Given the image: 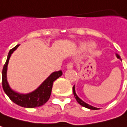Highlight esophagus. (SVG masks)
Segmentation results:
<instances>
[{"label":"esophagus","instance_id":"obj_1","mask_svg":"<svg viewBox=\"0 0 127 127\" xmlns=\"http://www.w3.org/2000/svg\"><path fill=\"white\" fill-rule=\"evenodd\" d=\"M73 67V63L72 62H70L68 63L67 64V69H72Z\"/></svg>","mask_w":127,"mask_h":127}]
</instances>
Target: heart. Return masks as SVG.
Returning <instances> with one entry per match:
<instances>
[{
  "instance_id": "obj_1",
  "label": "heart",
  "mask_w": 127,
  "mask_h": 127,
  "mask_svg": "<svg viewBox=\"0 0 127 127\" xmlns=\"http://www.w3.org/2000/svg\"><path fill=\"white\" fill-rule=\"evenodd\" d=\"M86 46H87V43H81V45H80V49H81V50H83V49H84L86 48ZM95 49H96V44H95V43H91L89 44V46H88L87 51L89 52H90V53H92V52H93L95 50Z\"/></svg>"
}]
</instances>
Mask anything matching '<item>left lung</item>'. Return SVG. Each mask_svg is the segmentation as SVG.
Wrapping results in <instances>:
<instances>
[{"instance_id":"obj_1","label":"left lung","mask_w":127,"mask_h":127,"mask_svg":"<svg viewBox=\"0 0 127 127\" xmlns=\"http://www.w3.org/2000/svg\"><path fill=\"white\" fill-rule=\"evenodd\" d=\"M116 56H117V57L119 58V59H120V57L118 55V54H116ZM73 95H74V97H75V99H76V101L81 105H82L83 107H85V108H89V109H91V110H98L99 108H95V107H93V106H92V105H89V104H87L86 102H84L83 100H81L80 98L78 97V96H77V95H76V93H75V86H73Z\"/></svg>"}]
</instances>
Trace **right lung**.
Wrapping results in <instances>:
<instances>
[{
    "label": "right lung",
    "mask_w": 127,
    "mask_h": 127,
    "mask_svg": "<svg viewBox=\"0 0 127 127\" xmlns=\"http://www.w3.org/2000/svg\"><path fill=\"white\" fill-rule=\"evenodd\" d=\"M19 46V45H17L15 47H14L9 51L6 63L3 66V71H2V86L3 91L12 102H14V103H16L19 106L24 108H28L40 107L41 105H44L49 100L52 93L53 83L55 80H57L59 77L63 75V72L62 70H59L52 73L40 84V87L37 89H35V91L30 92L29 94H26V95L19 94L13 91L10 88L7 81V77H6L7 67L11 54L17 49Z\"/></svg>",
    "instance_id": "add662e5"
}]
</instances>
